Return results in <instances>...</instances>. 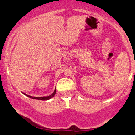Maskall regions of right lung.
I'll return each mask as SVG.
<instances>
[{
  "mask_svg": "<svg viewBox=\"0 0 135 135\" xmlns=\"http://www.w3.org/2000/svg\"><path fill=\"white\" fill-rule=\"evenodd\" d=\"M56 89H55V91L53 92V93H52L51 95L48 96V97H32V96H29V95H27V94H26L25 93H23L25 94V95L27 96L29 98H31L32 99H37V100H49L50 98H51L52 97H53L54 96H55V94H56Z\"/></svg>",
  "mask_w": 135,
  "mask_h": 135,
  "instance_id": "add662e5",
  "label": "right lung"
}]
</instances>
